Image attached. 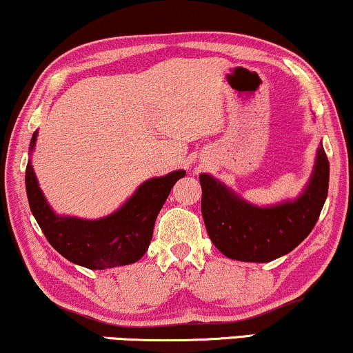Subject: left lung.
Masks as SVG:
<instances>
[{"instance_id": "1", "label": "left lung", "mask_w": 353, "mask_h": 353, "mask_svg": "<svg viewBox=\"0 0 353 353\" xmlns=\"http://www.w3.org/2000/svg\"><path fill=\"white\" fill-rule=\"evenodd\" d=\"M329 159L320 144L305 192L294 202L255 208L232 190L201 174L202 217L210 241L225 257L270 262L294 250L310 234L329 192Z\"/></svg>"}]
</instances>
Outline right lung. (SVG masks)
<instances>
[{"label": "right lung", "instance_id": "1", "mask_svg": "<svg viewBox=\"0 0 353 353\" xmlns=\"http://www.w3.org/2000/svg\"><path fill=\"white\" fill-rule=\"evenodd\" d=\"M36 134L30 149L34 148ZM185 171L145 181L119 210L99 221L59 217L43 197L31 163L26 165V194L31 212L44 237L58 252L88 269H109L134 264L145 254L152 239L154 224L169 192Z\"/></svg>", "mask_w": 353, "mask_h": 353}]
</instances>
